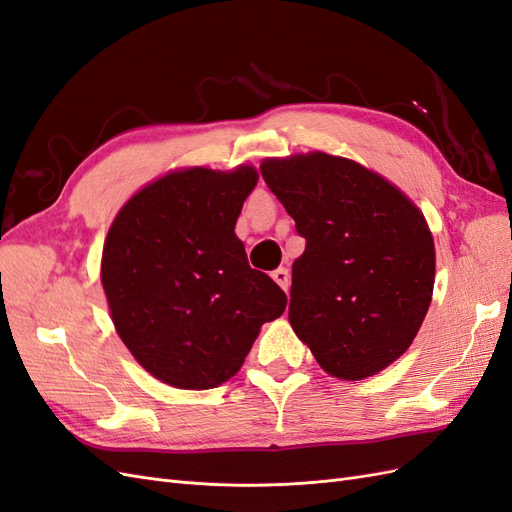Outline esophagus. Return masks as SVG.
<instances>
[{"label": "esophagus", "mask_w": 512, "mask_h": 512, "mask_svg": "<svg viewBox=\"0 0 512 512\" xmlns=\"http://www.w3.org/2000/svg\"><path fill=\"white\" fill-rule=\"evenodd\" d=\"M271 277H273L277 286L284 288V290H288V284H290V273H288V269H284V267L275 269V271L271 273Z\"/></svg>", "instance_id": "34e87169"}]
</instances>
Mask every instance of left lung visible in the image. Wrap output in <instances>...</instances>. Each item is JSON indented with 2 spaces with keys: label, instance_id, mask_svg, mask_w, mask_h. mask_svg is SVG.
I'll return each instance as SVG.
<instances>
[{
  "label": "left lung",
  "instance_id": "1",
  "mask_svg": "<svg viewBox=\"0 0 512 512\" xmlns=\"http://www.w3.org/2000/svg\"><path fill=\"white\" fill-rule=\"evenodd\" d=\"M262 179L305 239L288 320L324 371L374 376L404 354L431 303L436 252L423 213L346 158L265 160Z\"/></svg>",
  "mask_w": 512,
  "mask_h": 512
}]
</instances>
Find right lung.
Masks as SVG:
<instances>
[{
	"label": "right lung",
	"mask_w": 512,
	"mask_h": 512,
	"mask_svg": "<svg viewBox=\"0 0 512 512\" xmlns=\"http://www.w3.org/2000/svg\"><path fill=\"white\" fill-rule=\"evenodd\" d=\"M258 181L188 168L153 181L115 218L102 286L123 344L149 374L177 389H213L235 376L286 292L247 262L235 224Z\"/></svg>",
	"instance_id": "1"
}]
</instances>
